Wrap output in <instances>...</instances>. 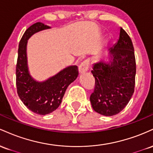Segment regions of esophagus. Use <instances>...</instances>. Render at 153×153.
<instances>
[{
	"label": "esophagus",
	"mask_w": 153,
	"mask_h": 153,
	"mask_svg": "<svg viewBox=\"0 0 153 153\" xmlns=\"http://www.w3.org/2000/svg\"><path fill=\"white\" fill-rule=\"evenodd\" d=\"M89 65H90V63H89V61L87 60V59L80 63V65L78 67L79 73L80 74H83V73H86L88 70Z\"/></svg>",
	"instance_id": "34e87169"
}]
</instances>
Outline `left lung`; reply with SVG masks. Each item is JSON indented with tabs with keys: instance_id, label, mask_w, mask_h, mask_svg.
Instances as JSON below:
<instances>
[{
	"instance_id": "1",
	"label": "left lung",
	"mask_w": 153,
	"mask_h": 153,
	"mask_svg": "<svg viewBox=\"0 0 153 153\" xmlns=\"http://www.w3.org/2000/svg\"><path fill=\"white\" fill-rule=\"evenodd\" d=\"M109 63L94 64L91 71L95 78L94 92L90 96L95 111L114 116L125 108L134 91L136 60L130 37L120 29L117 43L109 50Z\"/></svg>"
}]
</instances>
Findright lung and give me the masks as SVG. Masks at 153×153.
Masks as SVG:
<instances>
[{
    "label": "right lung",
    "mask_w": 153,
    "mask_h": 153,
    "mask_svg": "<svg viewBox=\"0 0 153 153\" xmlns=\"http://www.w3.org/2000/svg\"><path fill=\"white\" fill-rule=\"evenodd\" d=\"M48 26L37 22L26 29L20 40L16 67L17 94L24 104L35 114L45 115L52 113L60 105L67 88L78 75L77 66H71L46 81L39 82L29 75L26 60V43L31 35Z\"/></svg>",
    "instance_id": "add662e5"
}]
</instances>
